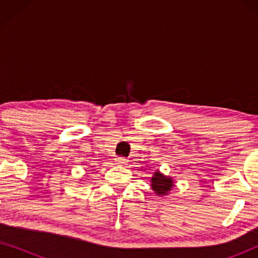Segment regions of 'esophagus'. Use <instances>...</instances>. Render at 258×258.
I'll return each mask as SVG.
<instances>
[{
	"label": "esophagus",
	"mask_w": 258,
	"mask_h": 258,
	"mask_svg": "<svg viewBox=\"0 0 258 258\" xmlns=\"http://www.w3.org/2000/svg\"><path fill=\"white\" fill-rule=\"evenodd\" d=\"M115 161H116V163H118V164H126V162H128V160H126L125 157H122V156H119V157H116L115 158Z\"/></svg>",
	"instance_id": "esophagus-1"
}]
</instances>
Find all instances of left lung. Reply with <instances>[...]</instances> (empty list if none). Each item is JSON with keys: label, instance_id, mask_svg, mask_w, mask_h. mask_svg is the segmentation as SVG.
<instances>
[{"label": "left lung", "instance_id": "1", "mask_svg": "<svg viewBox=\"0 0 258 258\" xmlns=\"http://www.w3.org/2000/svg\"><path fill=\"white\" fill-rule=\"evenodd\" d=\"M172 186H174V181H172L171 177L164 176L158 170L154 172V176L151 177V188H153L156 195H168L169 191L172 189Z\"/></svg>", "mask_w": 258, "mask_h": 258}]
</instances>
